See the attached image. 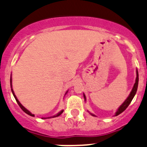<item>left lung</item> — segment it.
Listing matches in <instances>:
<instances>
[{
	"label": "left lung",
	"mask_w": 147,
	"mask_h": 147,
	"mask_svg": "<svg viewBox=\"0 0 147 147\" xmlns=\"http://www.w3.org/2000/svg\"><path fill=\"white\" fill-rule=\"evenodd\" d=\"M136 74H137V76H136V82L135 84H134V86H133V90H132L131 92L130 93V95H129V96L127 97V98L125 100V101L123 103H122V105L120 106V107L118 109L117 111L116 112V114L115 116H117L119 115V114H121L122 112H123L127 108V106L130 105V103H131L132 100H133V97L135 96L136 93V91H137V88H138V71H136ZM84 99L86 100V97L85 95H84ZM92 116H95L94 114H92Z\"/></svg>",
	"instance_id": "left-lung-1"
}]
</instances>
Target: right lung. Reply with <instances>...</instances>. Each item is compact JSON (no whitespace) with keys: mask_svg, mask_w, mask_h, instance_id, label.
<instances>
[{"mask_svg":"<svg viewBox=\"0 0 147 147\" xmlns=\"http://www.w3.org/2000/svg\"><path fill=\"white\" fill-rule=\"evenodd\" d=\"M10 83H11V79H10ZM11 92H12V93H13V95H14V98H15L16 101L17 102V103H18V105H19V106H20V107L21 108V109H22V111H25V112L26 113V114H28V115L32 116V117H34V114H31V113L30 112V111H28V110H27L26 109H25V108L24 107V106H22V105L21 103H20V101H19L18 99H17V97H16V95H14V91H13V90H12V87H11ZM66 93H67V92H66ZM66 93H65V94H66ZM63 110H62V111H60V112H59L58 114H57V115H56V116H54L53 117H58V116H60V114H61L62 113H63Z\"/></svg>","mask_w":147,"mask_h":147,"instance_id":"add662e5","label":"right lung"}]
</instances>
